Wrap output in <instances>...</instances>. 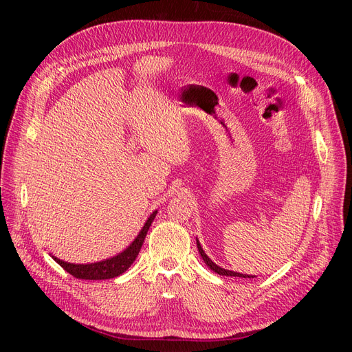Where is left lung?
<instances>
[{
	"instance_id": "left-lung-1",
	"label": "left lung",
	"mask_w": 352,
	"mask_h": 352,
	"mask_svg": "<svg viewBox=\"0 0 352 352\" xmlns=\"http://www.w3.org/2000/svg\"><path fill=\"white\" fill-rule=\"evenodd\" d=\"M197 247H198V251H199V254H201L202 260H204V263L207 264V267H210L214 273L221 274V276H235V278H255V276L242 274V273H236V272H232V270H226V269L220 267V265H217L216 263H212L211 258H208V255L204 252V250H202V247H201V243L198 242V239H197Z\"/></svg>"
}]
</instances>
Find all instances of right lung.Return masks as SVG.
<instances>
[{
	"label": "right lung",
	"instance_id": "1",
	"mask_svg": "<svg viewBox=\"0 0 352 352\" xmlns=\"http://www.w3.org/2000/svg\"><path fill=\"white\" fill-rule=\"evenodd\" d=\"M155 214L157 211H153V214L148 217L144 228L141 229L140 233H138V236L133 239V242L123 252L116 255V257L98 261V263H91V264H73V263L63 261L54 257V255H52V258H54V261H57L63 269H65L67 273H70L72 276H74L76 279L102 280V279L117 278V276H120L122 273H124L127 269H129L131 264L136 260L138 254H140L142 243L145 241L146 232L150 229Z\"/></svg>",
	"mask_w": 352,
	"mask_h": 352
}]
</instances>
